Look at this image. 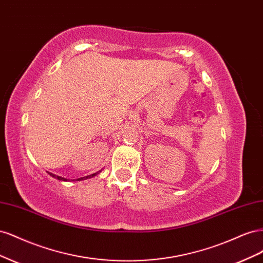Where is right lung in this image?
<instances>
[{
	"mask_svg": "<svg viewBox=\"0 0 263 263\" xmlns=\"http://www.w3.org/2000/svg\"><path fill=\"white\" fill-rule=\"evenodd\" d=\"M101 171H102V170H100V171H98V172H95V173H93V174H89V176L83 177V178L73 179L72 181H83V180H86V179H91V178H93V177H95V176H98V174H99ZM48 174H50V176H51L52 178H54V179H58V180H60V181H69V179L62 178V177H60V176H55V174H53V173H51V172H48Z\"/></svg>",
	"mask_w": 263,
	"mask_h": 263,
	"instance_id": "obj_1",
	"label": "right lung"
}]
</instances>
